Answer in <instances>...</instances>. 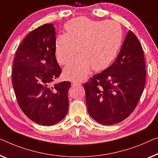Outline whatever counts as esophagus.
I'll return each instance as SVG.
<instances>
[{
	"label": "esophagus",
	"mask_w": 158,
	"mask_h": 158,
	"mask_svg": "<svg viewBox=\"0 0 158 158\" xmlns=\"http://www.w3.org/2000/svg\"><path fill=\"white\" fill-rule=\"evenodd\" d=\"M81 85V83L77 81H72V86H80Z\"/></svg>",
	"instance_id": "esophagus-1"
}]
</instances>
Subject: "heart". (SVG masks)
I'll use <instances>...</instances> for the list:
<instances>
[{"mask_svg": "<svg viewBox=\"0 0 158 158\" xmlns=\"http://www.w3.org/2000/svg\"><path fill=\"white\" fill-rule=\"evenodd\" d=\"M64 28L66 34L58 35L55 41V54L58 62L66 65L80 54L64 70L65 78L80 81L91 69H105L117 56L123 31L115 21H92L86 17L70 20Z\"/></svg>", "mask_w": 158, "mask_h": 158, "instance_id": "obj_1", "label": "heart"}]
</instances>
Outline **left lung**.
Segmentation results:
<instances>
[{
  "instance_id": "left-lung-1",
  "label": "left lung",
  "mask_w": 158,
  "mask_h": 158,
  "mask_svg": "<svg viewBox=\"0 0 158 158\" xmlns=\"http://www.w3.org/2000/svg\"><path fill=\"white\" fill-rule=\"evenodd\" d=\"M145 77L143 48L136 35L129 31L114 63L84 84L90 117L104 125L126 119L143 94Z\"/></svg>"
}]
</instances>
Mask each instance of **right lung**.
<instances>
[{
  "label": "right lung",
  "mask_w": 158,
  "mask_h": 158,
  "mask_svg": "<svg viewBox=\"0 0 158 158\" xmlns=\"http://www.w3.org/2000/svg\"><path fill=\"white\" fill-rule=\"evenodd\" d=\"M55 41L54 24L35 28L20 44L13 66V87L19 106L32 121L46 126L59 123L69 110L70 81L52 86L61 72Z\"/></svg>",
  "instance_id": "add662e5"
}]
</instances>
